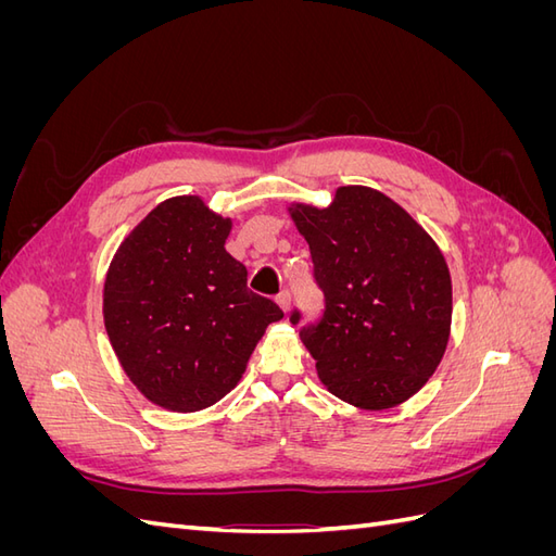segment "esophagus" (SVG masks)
Masks as SVG:
<instances>
[{"label":"esophagus","instance_id":"esophagus-1","mask_svg":"<svg viewBox=\"0 0 556 556\" xmlns=\"http://www.w3.org/2000/svg\"><path fill=\"white\" fill-rule=\"evenodd\" d=\"M276 304L280 306L282 313H288V311H290V292L282 290V292L276 296Z\"/></svg>","mask_w":556,"mask_h":556}]
</instances>
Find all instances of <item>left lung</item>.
I'll return each instance as SVG.
<instances>
[{"mask_svg": "<svg viewBox=\"0 0 556 556\" xmlns=\"http://www.w3.org/2000/svg\"><path fill=\"white\" fill-rule=\"evenodd\" d=\"M306 239L325 315L301 329L327 390L359 410H387L439 368L452 325L441 248L387 194L343 185L327 208L288 206ZM299 323V313H292Z\"/></svg>", "mask_w": 556, "mask_h": 556, "instance_id": "8db88e82", "label": "left lung"}]
</instances>
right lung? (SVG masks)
Listing matches in <instances>:
<instances>
[{"mask_svg": "<svg viewBox=\"0 0 556 556\" xmlns=\"http://www.w3.org/2000/svg\"><path fill=\"white\" fill-rule=\"evenodd\" d=\"M231 217L197 194L164 199L115 250L104 327L137 390L174 413L204 410L239 384L282 311L245 288L225 250Z\"/></svg>", "mask_w": 556, "mask_h": 556, "instance_id": "obj_1", "label": "right lung"}]
</instances>
